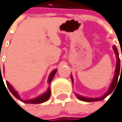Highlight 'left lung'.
Wrapping results in <instances>:
<instances>
[{"instance_id":"8db88e82","label":"left lung","mask_w":122,"mask_h":122,"mask_svg":"<svg viewBox=\"0 0 122 122\" xmlns=\"http://www.w3.org/2000/svg\"><path fill=\"white\" fill-rule=\"evenodd\" d=\"M113 49H114L115 54L116 56L117 62H116V70H115V75L114 76V79H113L112 83H111V85H110V86L109 87V89L108 90V91L104 94V95L102 96V97H99V98H87V97H85L79 95L78 94L76 93V97L79 98L80 101H85V102H95V101H102V100H104V98L107 97V96L109 95L110 94H111L114 91L115 88L116 87V85L118 83V77H119V75H120V71H122V69H121L120 60L119 58V54H118V49H117L116 46L115 45H113ZM71 81L73 83V77H72L71 76Z\"/></svg>"}]
</instances>
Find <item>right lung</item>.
Segmentation results:
<instances>
[{
	"label": "right lung",
	"mask_w": 122,
	"mask_h": 122,
	"mask_svg": "<svg viewBox=\"0 0 122 122\" xmlns=\"http://www.w3.org/2000/svg\"><path fill=\"white\" fill-rule=\"evenodd\" d=\"M56 71L57 70L56 69H55V70L52 71L51 73V74H50V76H49V79H48V83H49V86H50V84H51V81L52 80V79H53V77H54L55 73H56ZM0 73H1V70H0ZM2 77H1L0 79H2ZM6 85H7L8 87V89H9V90H10V92L12 93V94L15 97V98H17L18 100H20V101L23 102L24 103H26V104H40V103L45 102H46V101H47L49 100V98H50V97H51V89H50V87H49V89H47L46 93H43L42 95H41L39 97H38L37 98L30 99V100L23 101V100L20 97V96L18 95V92L14 89V87H13L8 81H6Z\"/></svg>",
	"instance_id": "add662e5"
}]
</instances>
